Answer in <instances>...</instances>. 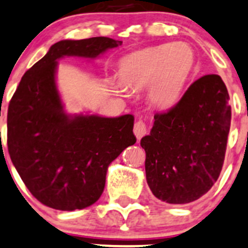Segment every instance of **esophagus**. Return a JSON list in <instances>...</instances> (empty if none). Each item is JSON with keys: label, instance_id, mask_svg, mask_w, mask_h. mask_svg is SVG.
Instances as JSON below:
<instances>
[{"label": "esophagus", "instance_id": "34e87169", "mask_svg": "<svg viewBox=\"0 0 248 248\" xmlns=\"http://www.w3.org/2000/svg\"><path fill=\"white\" fill-rule=\"evenodd\" d=\"M134 134H135V137H137L138 140H140L142 137H145V135L147 134V126H146V124L144 121L139 120V121L135 122Z\"/></svg>", "mask_w": 248, "mask_h": 248}]
</instances>
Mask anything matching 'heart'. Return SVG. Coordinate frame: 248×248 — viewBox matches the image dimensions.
<instances>
[{"instance_id":"1","label":"heart","mask_w":248,"mask_h":248,"mask_svg":"<svg viewBox=\"0 0 248 248\" xmlns=\"http://www.w3.org/2000/svg\"><path fill=\"white\" fill-rule=\"evenodd\" d=\"M194 64V52L184 43L141 49L121 59V82H113V88L116 93H126V87L140 89L150 84V102L159 109H170L181 98Z\"/></svg>"}]
</instances>
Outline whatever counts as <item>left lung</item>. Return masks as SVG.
<instances>
[{"instance_id":"left-lung-1","label":"left lung","mask_w":248,"mask_h":248,"mask_svg":"<svg viewBox=\"0 0 248 248\" xmlns=\"http://www.w3.org/2000/svg\"><path fill=\"white\" fill-rule=\"evenodd\" d=\"M228 100L221 77L205 75L170 110L155 114L140 145L146 152V181L158 200L194 202L217 181L231 128Z\"/></svg>"}]
</instances>
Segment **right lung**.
<instances>
[{
    "mask_svg": "<svg viewBox=\"0 0 248 248\" xmlns=\"http://www.w3.org/2000/svg\"><path fill=\"white\" fill-rule=\"evenodd\" d=\"M122 41L96 36L62 40L23 77L8 107V152L21 179L39 202L72 212L102 195L108 166L134 145V116L69 115L57 89L58 59H93Z\"/></svg>",
    "mask_w": 248,
    "mask_h": 248,
    "instance_id": "right-lung-1",
    "label": "right lung"
}]
</instances>
